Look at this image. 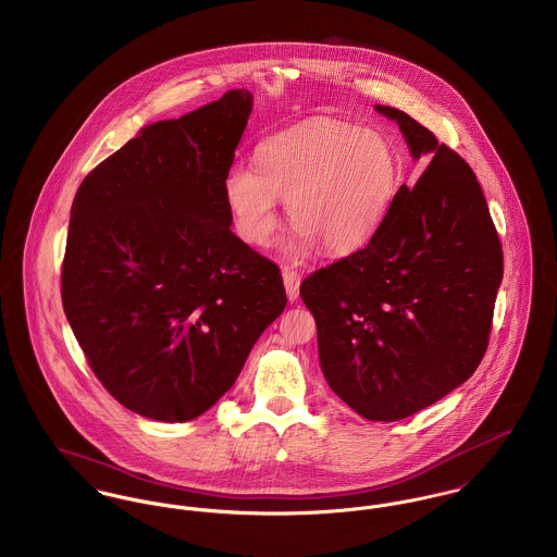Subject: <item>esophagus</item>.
I'll return each instance as SVG.
<instances>
[{"instance_id": "1", "label": "esophagus", "mask_w": 557, "mask_h": 557, "mask_svg": "<svg viewBox=\"0 0 557 557\" xmlns=\"http://www.w3.org/2000/svg\"><path fill=\"white\" fill-rule=\"evenodd\" d=\"M282 277H284V286H286V295L288 299H299L300 273L293 267H284L282 269Z\"/></svg>"}]
</instances>
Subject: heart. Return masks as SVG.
Masks as SVG:
<instances>
[{"label":"heart","mask_w":557,"mask_h":557,"mask_svg":"<svg viewBox=\"0 0 557 557\" xmlns=\"http://www.w3.org/2000/svg\"><path fill=\"white\" fill-rule=\"evenodd\" d=\"M258 172L235 163L224 175V201L237 235L250 246H267L280 212L288 203L297 224L293 252L322 244L343 257L364 248L389 212L400 161L394 144L373 128L318 119L262 141Z\"/></svg>","instance_id":"b5f03b06"}]
</instances>
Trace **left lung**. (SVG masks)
<instances>
[{"instance_id": "obj_1", "label": "left lung", "mask_w": 557, "mask_h": 557, "mask_svg": "<svg viewBox=\"0 0 557 557\" xmlns=\"http://www.w3.org/2000/svg\"><path fill=\"white\" fill-rule=\"evenodd\" d=\"M377 112L430 163L411 188H398L369 246L305 277L300 299L313 313L331 389L358 416L396 422L479 367L503 246L469 163L403 110Z\"/></svg>"}]
</instances>
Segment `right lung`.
<instances>
[{"instance_id": "1", "label": "right lung", "mask_w": 557, "mask_h": 557, "mask_svg": "<svg viewBox=\"0 0 557 557\" xmlns=\"http://www.w3.org/2000/svg\"><path fill=\"white\" fill-rule=\"evenodd\" d=\"M250 112L239 88L141 128L74 197L63 309L95 377L144 418L206 413L286 307L280 267L231 231L222 190Z\"/></svg>"}]
</instances>
